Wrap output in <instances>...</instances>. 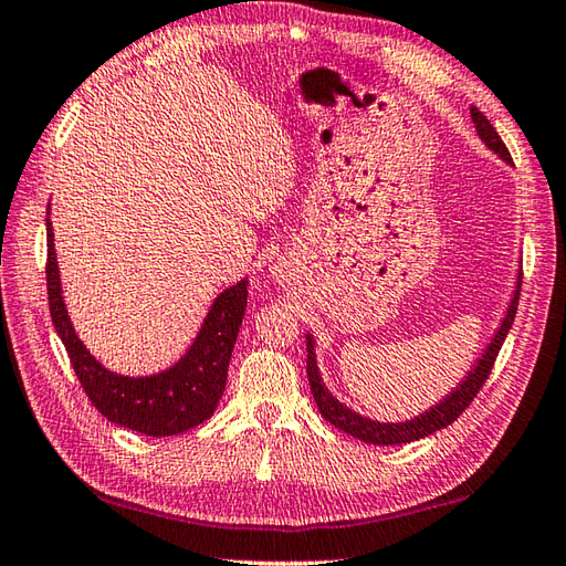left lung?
I'll return each mask as SVG.
<instances>
[{
	"label": "left lung",
	"mask_w": 566,
	"mask_h": 566,
	"mask_svg": "<svg viewBox=\"0 0 566 566\" xmlns=\"http://www.w3.org/2000/svg\"><path fill=\"white\" fill-rule=\"evenodd\" d=\"M472 113V123L476 128V135H480V140L496 153L501 159L511 165V155L501 140L499 133L494 130V125L486 120V116L482 111H476L474 106L470 108ZM518 295H521V275H518V283H516V291H513V297L509 303V310L504 319H501V326L496 329L492 344L484 348L482 358L474 363V368L464 375V380L453 389V392L446 395L441 401H438L436 407H431L429 411L419 413V417H413L409 421H399V423H385V421H373L368 417H360L358 411L348 409L346 405H342L329 389L324 387V380L319 375L317 368V356H315V338L307 334V380H310V389H312V397L317 401V409L322 417L334 423L336 429H342L344 433L358 438L363 443H373V446H397V443H411V441H419V438L431 436L436 431L446 429V426L453 423L460 413L472 405V399L480 392L482 385L486 382L489 373L494 368V360L501 350V344L506 342V334L511 329L513 319H516V310H518Z\"/></svg>",
	"instance_id": "obj_1"
}]
</instances>
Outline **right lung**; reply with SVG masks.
<instances>
[{"instance_id": "add662e5", "label": "right lung", "mask_w": 566, "mask_h": 566, "mask_svg": "<svg viewBox=\"0 0 566 566\" xmlns=\"http://www.w3.org/2000/svg\"><path fill=\"white\" fill-rule=\"evenodd\" d=\"M50 216V210H48ZM48 228V305L55 332L92 405L113 423L145 436H177L203 423L218 409L228 382L232 348L247 310V279L222 291L193 338L191 348L171 368L145 378L118 375L98 363L74 334L62 300L53 222Z\"/></svg>"}]
</instances>
